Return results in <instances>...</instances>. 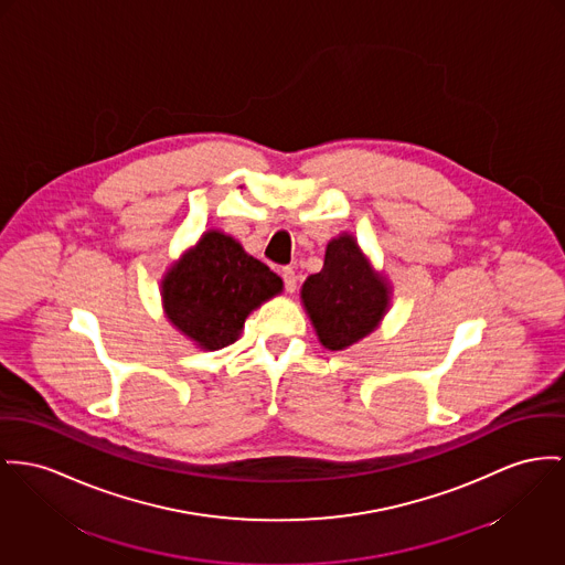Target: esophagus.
<instances>
[{
    "label": "esophagus",
    "instance_id": "34e87169",
    "mask_svg": "<svg viewBox=\"0 0 565 565\" xmlns=\"http://www.w3.org/2000/svg\"><path fill=\"white\" fill-rule=\"evenodd\" d=\"M282 282L289 294H294L298 289V276H296L294 267H282Z\"/></svg>",
    "mask_w": 565,
    "mask_h": 565
}]
</instances>
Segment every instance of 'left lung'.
<instances>
[{
  "label": "left lung",
  "instance_id": "left-lung-1",
  "mask_svg": "<svg viewBox=\"0 0 565 565\" xmlns=\"http://www.w3.org/2000/svg\"><path fill=\"white\" fill-rule=\"evenodd\" d=\"M390 285L362 255L353 235L328 244L319 274L301 285V301L326 349L340 351L371 334L390 306Z\"/></svg>",
  "mask_w": 565,
  "mask_h": 565
}]
</instances>
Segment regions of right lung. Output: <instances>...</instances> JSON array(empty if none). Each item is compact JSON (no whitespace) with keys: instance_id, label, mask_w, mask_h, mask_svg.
<instances>
[{"instance_id":"1","label":"right lung","mask_w":565,"mask_h":565,"mask_svg":"<svg viewBox=\"0 0 565 565\" xmlns=\"http://www.w3.org/2000/svg\"><path fill=\"white\" fill-rule=\"evenodd\" d=\"M282 291V280L233 237L207 231L162 280L169 321L205 351L239 339L246 317Z\"/></svg>"}]
</instances>
